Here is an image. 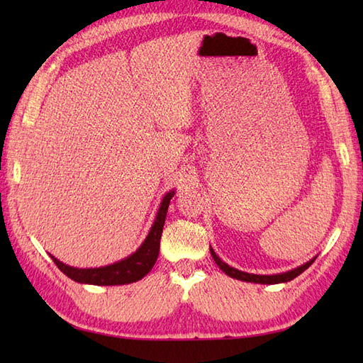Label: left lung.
Returning a JSON list of instances; mask_svg holds the SVG:
<instances>
[{"mask_svg": "<svg viewBox=\"0 0 363 363\" xmlns=\"http://www.w3.org/2000/svg\"><path fill=\"white\" fill-rule=\"evenodd\" d=\"M211 254H212V257H213V260H215V264H217L228 276L234 277V279H240V281H245V282H256V284H279V282H289V281H291V279H295V277L299 276L301 273H303L304 269L309 268V267L313 264V260H315V259H312V260L307 262V264L301 265V267H298V268H295V269H290V272H287V273L272 274V276L267 274V276H265V274H250V273L240 272V269L233 268V267H229L228 264H225V262H223V260L217 256V254H215L213 250H211Z\"/></svg>", "mask_w": 363, "mask_h": 363, "instance_id": "8db88e82", "label": "left lung"}]
</instances>
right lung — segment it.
I'll return each mask as SVG.
<instances>
[{"label":"right lung","mask_w":363,"mask_h":363,"mask_svg":"<svg viewBox=\"0 0 363 363\" xmlns=\"http://www.w3.org/2000/svg\"><path fill=\"white\" fill-rule=\"evenodd\" d=\"M174 191H169L165 195L164 201L160 204V209L157 212L156 221L150 230L148 237L143 242V245L138 248L133 256L123 259L117 264L101 267V268H73L68 267L62 262H59L56 257L51 259L57 268L67 274L70 279L81 282V284H94V285H121V284H130L140 281L143 276L151 272L159 256V245H160V235L162 229L165 225L167 211L169 199L173 198Z\"/></svg>","instance_id":"1"}]
</instances>
